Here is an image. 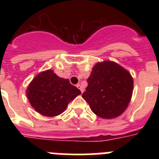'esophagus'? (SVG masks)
Wrapping results in <instances>:
<instances>
[{"mask_svg": "<svg viewBox=\"0 0 159 159\" xmlns=\"http://www.w3.org/2000/svg\"><path fill=\"white\" fill-rule=\"evenodd\" d=\"M76 87H77V88H79V89L80 90L81 93H83V92H84V88H83L82 87H81V85H80V84H77V85H76Z\"/></svg>", "mask_w": 159, "mask_h": 159, "instance_id": "1", "label": "esophagus"}]
</instances>
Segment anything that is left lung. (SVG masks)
Returning <instances> with one entry per match:
<instances>
[{"label": "left lung", "instance_id": "left-lung-1", "mask_svg": "<svg viewBox=\"0 0 159 159\" xmlns=\"http://www.w3.org/2000/svg\"><path fill=\"white\" fill-rule=\"evenodd\" d=\"M132 91L130 73L116 63L104 61L94 66L82 97L96 116L113 119L126 110Z\"/></svg>", "mask_w": 159, "mask_h": 159}]
</instances>
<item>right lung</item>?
<instances>
[{
    "instance_id": "obj_1",
    "label": "right lung",
    "mask_w": 159,
    "mask_h": 159,
    "mask_svg": "<svg viewBox=\"0 0 159 159\" xmlns=\"http://www.w3.org/2000/svg\"><path fill=\"white\" fill-rule=\"evenodd\" d=\"M81 92L70 84L69 80L60 78L52 70L36 75L27 90L32 107L42 116L53 117L64 111L67 104Z\"/></svg>"
}]
</instances>
